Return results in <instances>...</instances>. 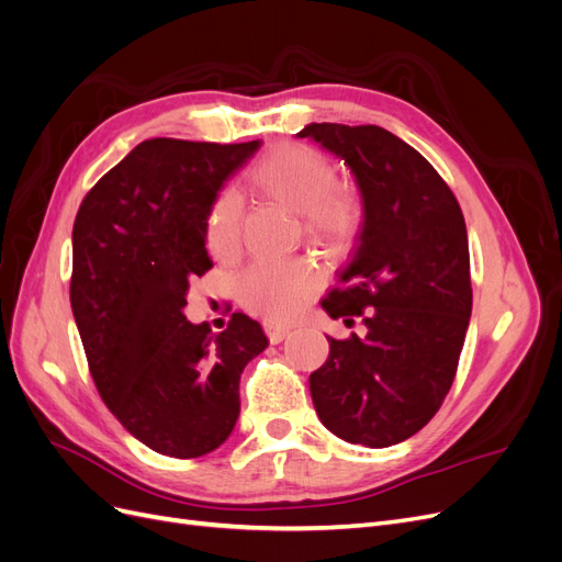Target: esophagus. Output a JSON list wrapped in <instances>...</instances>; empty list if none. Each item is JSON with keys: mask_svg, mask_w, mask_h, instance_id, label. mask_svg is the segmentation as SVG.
<instances>
[{"mask_svg": "<svg viewBox=\"0 0 562 562\" xmlns=\"http://www.w3.org/2000/svg\"><path fill=\"white\" fill-rule=\"evenodd\" d=\"M265 330H267V337H269L271 345H279L281 339L288 335V328L277 326V323H265Z\"/></svg>", "mask_w": 562, "mask_h": 562, "instance_id": "1", "label": "esophagus"}]
</instances>
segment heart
I'll use <instances>...</instances> for the list:
<instances>
[{"label": "heart", "mask_w": 562, "mask_h": 562, "mask_svg": "<svg viewBox=\"0 0 562 562\" xmlns=\"http://www.w3.org/2000/svg\"><path fill=\"white\" fill-rule=\"evenodd\" d=\"M244 180L255 194L297 213L307 241L321 250H339L363 223V196L351 184L337 182L335 164L310 145H277L246 168ZM206 244L223 262L241 252V203L234 192L213 201ZM316 288L318 271L307 260H258L244 271L236 293L248 312L269 323H288L304 312Z\"/></svg>", "instance_id": "b5f03b06"}]
</instances>
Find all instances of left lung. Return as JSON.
Here are the masks:
<instances>
[{"mask_svg":"<svg viewBox=\"0 0 562 562\" xmlns=\"http://www.w3.org/2000/svg\"><path fill=\"white\" fill-rule=\"evenodd\" d=\"M297 135L342 157L366 203L349 265L321 302L345 323L361 316L366 335L328 337L312 401L347 443L396 446L438 413L457 375L473 302L464 215L436 168L394 133L310 124Z\"/></svg>","mask_w":562,"mask_h":562,"instance_id":"obj_1","label":"left lung"}]
</instances>
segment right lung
I'll use <instances>...</instances> for the list:
<instances>
[{"mask_svg": "<svg viewBox=\"0 0 562 562\" xmlns=\"http://www.w3.org/2000/svg\"><path fill=\"white\" fill-rule=\"evenodd\" d=\"M260 140L151 138L83 196L72 229L70 302L91 378L122 427L166 457L213 452L239 417V382L267 347L258 321L223 333L187 321V288L206 274L217 190Z\"/></svg>", "mask_w": 562, "mask_h": 562, "instance_id": "obj_1", "label": "right lung"}]
</instances>
